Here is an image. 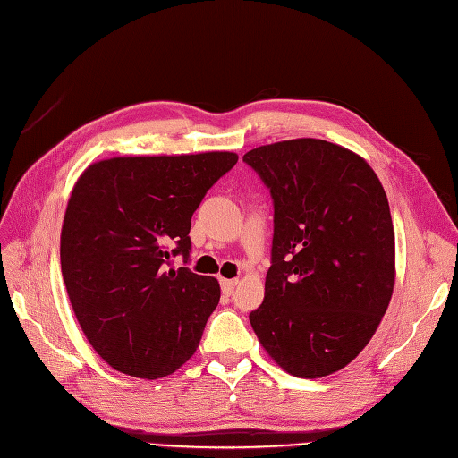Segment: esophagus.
<instances>
[{
	"mask_svg": "<svg viewBox=\"0 0 458 458\" xmlns=\"http://www.w3.org/2000/svg\"><path fill=\"white\" fill-rule=\"evenodd\" d=\"M235 284H238V281H235V279H220V289H223V293L226 296H230L233 293Z\"/></svg>",
	"mask_w": 458,
	"mask_h": 458,
	"instance_id": "esophagus-1",
	"label": "esophagus"
}]
</instances>
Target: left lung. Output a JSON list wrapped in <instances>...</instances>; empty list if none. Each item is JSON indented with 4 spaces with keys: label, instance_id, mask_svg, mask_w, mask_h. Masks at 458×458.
<instances>
[{
    "label": "left lung",
    "instance_id": "left-lung-1",
    "mask_svg": "<svg viewBox=\"0 0 458 458\" xmlns=\"http://www.w3.org/2000/svg\"><path fill=\"white\" fill-rule=\"evenodd\" d=\"M243 162L274 198L272 266L250 327L291 376H330L359 357L393 296L383 184L357 152L313 138L257 147Z\"/></svg>",
    "mask_w": 458,
    "mask_h": 458
}]
</instances>
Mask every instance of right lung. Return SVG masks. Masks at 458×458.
Segmentation results:
<instances>
[{
	"label": "right lung",
	"instance_id": "1",
	"mask_svg": "<svg viewBox=\"0 0 458 458\" xmlns=\"http://www.w3.org/2000/svg\"><path fill=\"white\" fill-rule=\"evenodd\" d=\"M235 152L116 157L77 179L60 235L62 277L94 351L116 371L158 379L196 352L220 300L215 277L172 267L191 218Z\"/></svg>",
	"mask_w": 458,
	"mask_h": 458
}]
</instances>
